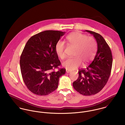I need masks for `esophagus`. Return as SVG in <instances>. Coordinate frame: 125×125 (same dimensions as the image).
<instances>
[{
    "label": "esophagus",
    "mask_w": 125,
    "mask_h": 125,
    "mask_svg": "<svg viewBox=\"0 0 125 125\" xmlns=\"http://www.w3.org/2000/svg\"><path fill=\"white\" fill-rule=\"evenodd\" d=\"M66 72L67 73H70V72H71V71H70V70H68L66 69Z\"/></svg>",
    "instance_id": "esophagus-1"
}]
</instances>
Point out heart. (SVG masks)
Wrapping results in <instances>:
<instances>
[{
	"label": "heart",
	"mask_w": 125,
	"mask_h": 125,
	"mask_svg": "<svg viewBox=\"0 0 125 125\" xmlns=\"http://www.w3.org/2000/svg\"><path fill=\"white\" fill-rule=\"evenodd\" d=\"M66 40L76 48L73 54L74 57L68 59L62 63L66 69L70 71L76 69L82 63L85 66L93 60L97 50V43L94 37L74 32L67 36ZM65 47V43L61 40L58 41L55 47L56 53L62 59L66 57Z\"/></svg>",
	"instance_id": "heart-1"
}]
</instances>
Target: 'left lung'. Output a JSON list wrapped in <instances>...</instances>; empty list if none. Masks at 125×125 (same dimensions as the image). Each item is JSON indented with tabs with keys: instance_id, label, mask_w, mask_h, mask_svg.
<instances>
[{
	"instance_id": "obj_1",
	"label": "left lung",
	"mask_w": 125,
	"mask_h": 125,
	"mask_svg": "<svg viewBox=\"0 0 125 125\" xmlns=\"http://www.w3.org/2000/svg\"><path fill=\"white\" fill-rule=\"evenodd\" d=\"M85 31L92 34L96 40L97 52L90 64L86 68L79 70V76L73 85L81 94L90 96L100 92L106 84L112 69L113 57L111 49L102 36L93 31Z\"/></svg>"
}]
</instances>
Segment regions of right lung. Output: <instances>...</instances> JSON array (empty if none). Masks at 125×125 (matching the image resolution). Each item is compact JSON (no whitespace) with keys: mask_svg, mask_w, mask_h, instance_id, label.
Wrapping results in <instances>:
<instances>
[{"mask_svg":"<svg viewBox=\"0 0 125 125\" xmlns=\"http://www.w3.org/2000/svg\"><path fill=\"white\" fill-rule=\"evenodd\" d=\"M65 32L47 30L32 36L21 54L20 68L23 80L28 89L40 96L47 95L58 87L60 76L66 70L61 65L55 47Z\"/></svg>","mask_w":125,"mask_h":125,"instance_id":"1","label":"right lung"}]
</instances>
